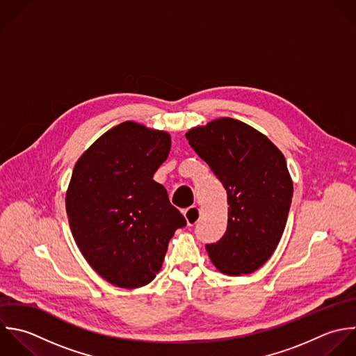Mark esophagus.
<instances>
[{
	"instance_id": "obj_1",
	"label": "esophagus",
	"mask_w": 356,
	"mask_h": 356,
	"mask_svg": "<svg viewBox=\"0 0 356 356\" xmlns=\"http://www.w3.org/2000/svg\"><path fill=\"white\" fill-rule=\"evenodd\" d=\"M183 215H184V218H186V220H187V225H188V226H194V225L200 220L201 211H200L198 207L194 205V207H190V208L184 209V211H183Z\"/></svg>"
}]
</instances>
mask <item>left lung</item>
<instances>
[{
  "instance_id": "left-lung-1",
  "label": "left lung",
  "mask_w": 356,
  "mask_h": 356,
  "mask_svg": "<svg viewBox=\"0 0 356 356\" xmlns=\"http://www.w3.org/2000/svg\"><path fill=\"white\" fill-rule=\"evenodd\" d=\"M227 191L225 236L207 244L212 264L225 275H250L275 252L283 236L293 180L282 151L254 127L220 118L186 133Z\"/></svg>"
}]
</instances>
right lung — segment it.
Listing matches in <instances>:
<instances>
[{
    "label": "right lung",
    "instance_id": "obj_1",
    "mask_svg": "<svg viewBox=\"0 0 356 356\" xmlns=\"http://www.w3.org/2000/svg\"><path fill=\"white\" fill-rule=\"evenodd\" d=\"M169 151L166 131L123 122L74 165L65 200L69 226L86 261L113 286L151 283L175 232L187 225L152 179Z\"/></svg>",
    "mask_w": 356,
    "mask_h": 356
}]
</instances>
